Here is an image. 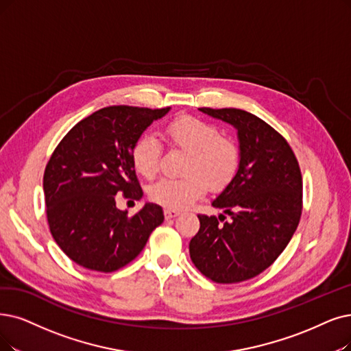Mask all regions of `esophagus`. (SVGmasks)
Wrapping results in <instances>:
<instances>
[{
    "label": "esophagus",
    "instance_id": "obj_1",
    "mask_svg": "<svg viewBox=\"0 0 351 351\" xmlns=\"http://www.w3.org/2000/svg\"><path fill=\"white\" fill-rule=\"evenodd\" d=\"M178 215H180L178 210H174V208H165V210H164L165 219H174V217H177Z\"/></svg>",
    "mask_w": 351,
    "mask_h": 351
}]
</instances>
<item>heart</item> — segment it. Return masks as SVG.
Here are the masks:
<instances>
[{
    "instance_id": "obj_1",
    "label": "heart",
    "mask_w": 351,
    "mask_h": 351,
    "mask_svg": "<svg viewBox=\"0 0 351 351\" xmlns=\"http://www.w3.org/2000/svg\"><path fill=\"white\" fill-rule=\"evenodd\" d=\"M168 144L187 152L184 177L161 178L149 189V197L168 208H186L199 200L207 190L221 189L234 177L241 162L239 147L230 138L221 136L215 125L193 117H181L167 125ZM161 144L156 135L138 138L132 148L135 170L152 178L160 170Z\"/></svg>"
}]
</instances>
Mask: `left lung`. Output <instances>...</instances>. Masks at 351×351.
Instances as JSON below:
<instances>
[{
    "instance_id": "8db88e82",
    "label": "left lung",
    "mask_w": 351,
    "mask_h": 351,
    "mask_svg": "<svg viewBox=\"0 0 351 351\" xmlns=\"http://www.w3.org/2000/svg\"><path fill=\"white\" fill-rule=\"evenodd\" d=\"M237 131L241 162L229 184L212 202L230 216L199 215L190 258L204 276L234 284L263 272L295 233L302 210L298 161L282 135L254 114L236 108H200Z\"/></svg>"
}]
</instances>
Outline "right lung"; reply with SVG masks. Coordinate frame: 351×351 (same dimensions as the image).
Wrapping results in <instances>:
<instances>
[{"label": "right lung", "mask_w": 351, "mask_h": 351, "mask_svg": "<svg viewBox=\"0 0 351 351\" xmlns=\"http://www.w3.org/2000/svg\"><path fill=\"white\" fill-rule=\"evenodd\" d=\"M168 112L170 108H102L77 122L54 149L43 178L49 228L56 243L83 268H122L164 221L161 206L154 203L130 217L117 207V194L143 199L132 148Z\"/></svg>", "instance_id": "obj_1"}]
</instances>
